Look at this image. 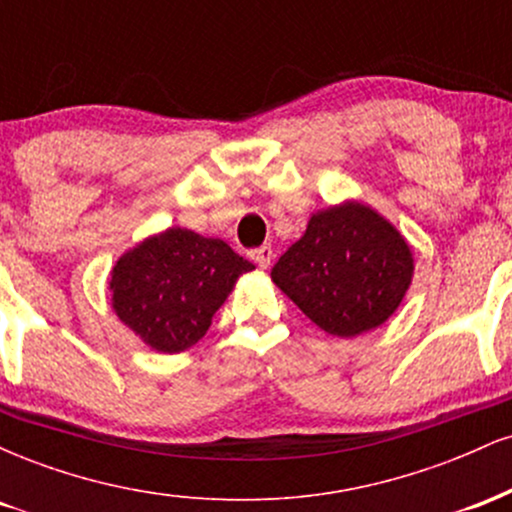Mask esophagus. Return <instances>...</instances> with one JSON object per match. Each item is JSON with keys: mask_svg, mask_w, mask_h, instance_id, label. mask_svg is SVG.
<instances>
[{"mask_svg": "<svg viewBox=\"0 0 512 512\" xmlns=\"http://www.w3.org/2000/svg\"><path fill=\"white\" fill-rule=\"evenodd\" d=\"M272 257H274V252H272V248H269V245H262V248L252 250V260H255V264L260 269H267L269 264H272Z\"/></svg>", "mask_w": 512, "mask_h": 512, "instance_id": "1", "label": "esophagus"}]
</instances>
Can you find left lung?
Segmentation results:
<instances>
[{
    "instance_id": "obj_1",
    "label": "left lung",
    "mask_w": 512,
    "mask_h": 512,
    "mask_svg": "<svg viewBox=\"0 0 512 512\" xmlns=\"http://www.w3.org/2000/svg\"><path fill=\"white\" fill-rule=\"evenodd\" d=\"M414 260L407 240L378 211L346 202L310 216L272 269V281L320 330L356 337L402 303Z\"/></svg>"
}]
</instances>
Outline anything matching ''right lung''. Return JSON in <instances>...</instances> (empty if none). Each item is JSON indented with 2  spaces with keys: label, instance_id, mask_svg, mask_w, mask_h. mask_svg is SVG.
Here are the masks:
<instances>
[{
  "label": "right lung",
  "instance_id": "1",
  "mask_svg": "<svg viewBox=\"0 0 512 512\" xmlns=\"http://www.w3.org/2000/svg\"><path fill=\"white\" fill-rule=\"evenodd\" d=\"M252 269L219 238L168 228L117 260L110 274L113 308L151 349L180 354L207 334L238 276Z\"/></svg>",
  "mask_w": 512,
  "mask_h": 512
}]
</instances>
